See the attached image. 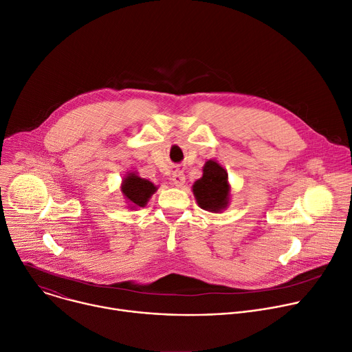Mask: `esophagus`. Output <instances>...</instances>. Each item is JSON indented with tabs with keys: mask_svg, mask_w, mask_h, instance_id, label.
Instances as JSON below:
<instances>
[{
	"mask_svg": "<svg viewBox=\"0 0 352 352\" xmlns=\"http://www.w3.org/2000/svg\"><path fill=\"white\" fill-rule=\"evenodd\" d=\"M172 182H173L175 186L182 187V186L184 184V182H186V175H184L183 172L177 170V172H175V173L172 175Z\"/></svg>",
	"mask_w": 352,
	"mask_h": 352,
	"instance_id": "esophagus-1",
	"label": "esophagus"
}]
</instances>
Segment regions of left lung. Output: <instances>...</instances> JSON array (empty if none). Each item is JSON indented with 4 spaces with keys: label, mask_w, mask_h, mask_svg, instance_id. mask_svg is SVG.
<instances>
[{
    "label": "left lung",
    "mask_w": 352,
    "mask_h": 352,
    "mask_svg": "<svg viewBox=\"0 0 352 352\" xmlns=\"http://www.w3.org/2000/svg\"><path fill=\"white\" fill-rule=\"evenodd\" d=\"M197 204L210 212H219L228 207L230 187L226 170L215 161H207L203 176L192 184Z\"/></svg>",
    "instance_id": "8db88e82"
}]
</instances>
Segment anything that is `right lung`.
I'll use <instances>...</instances> for the list:
<instances>
[{
	"instance_id": "1",
	"label": "right lung",
	"mask_w": 352,
	"mask_h": 352,
	"mask_svg": "<svg viewBox=\"0 0 352 352\" xmlns=\"http://www.w3.org/2000/svg\"><path fill=\"white\" fill-rule=\"evenodd\" d=\"M156 188L158 187L152 182L137 176L134 172L129 173L122 183V192L130 208L145 207Z\"/></svg>"
}]
</instances>
